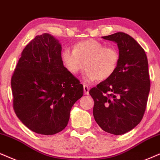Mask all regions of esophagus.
I'll return each mask as SVG.
<instances>
[{
  "label": "esophagus",
  "instance_id": "34e87169",
  "mask_svg": "<svg viewBox=\"0 0 160 160\" xmlns=\"http://www.w3.org/2000/svg\"><path fill=\"white\" fill-rule=\"evenodd\" d=\"M89 87L87 85V84H84V92L85 95H88V94H89Z\"/></svg>",
  "mask_w": 160,
  "mask_h": 160
}]
</instances>
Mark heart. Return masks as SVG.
<instances>
[{"label":"heart","instance_id":"heart-1","mask_svg":"<svg viewBox=\"0 0 160 160\" xmlns=\"http://www.w3.org/2000/svg\"><path fill=\"white\" fill-rule=\"evenodd\" d=\"M62 62L70 73L76 74L83 70L84 79L91 82L96 79L104 81L114 74L119 61L118 50L95 39L77 43L73 51L66 49L62 54Z\"/></svg>","mask_w":160,"mask_h":160}]
</instances>
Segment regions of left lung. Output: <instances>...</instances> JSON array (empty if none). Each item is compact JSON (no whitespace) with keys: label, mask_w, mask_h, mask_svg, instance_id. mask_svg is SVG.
Here are the masks:
<instances>
[{"label":"left lung","mask_w":160,"mask_h":160,"mask_svg":"<svg viewBox=\"0 0 160 160\" xmlns=\"http://www.w3.org/2000/svg\"><path fill=\"white\" fill-rule=\"evenodd\" d=\"M102 38L117 44L119 61L113 76L90 89L92 113L103 131L122 135L133 129L145 113L151 85L148 63L145 50L129 35Z\"/></svg>","instance_id":"left-lung-1"}]
</instances>
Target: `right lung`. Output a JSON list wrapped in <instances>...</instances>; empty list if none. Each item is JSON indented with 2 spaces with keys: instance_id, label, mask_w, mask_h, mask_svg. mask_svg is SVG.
<instances>
[{
  "instance_id": "add662e5",
  "label": "right lung",
  "mask_w": 160,
  "mask_h": 160,
  "mask_svg": "<svg viewBox=\"0 0 160 160\" xmlns=\"http://www.w3.org/2000/svg\"><path fill=\"white\" fill-rule=\"evenodd\" d=\"M13 109L29 130L53 135L68 125L83 85L63 64L62 44L48 33L37 35L21 52L11 79Z\"/></svg>"
}]
</instances>
